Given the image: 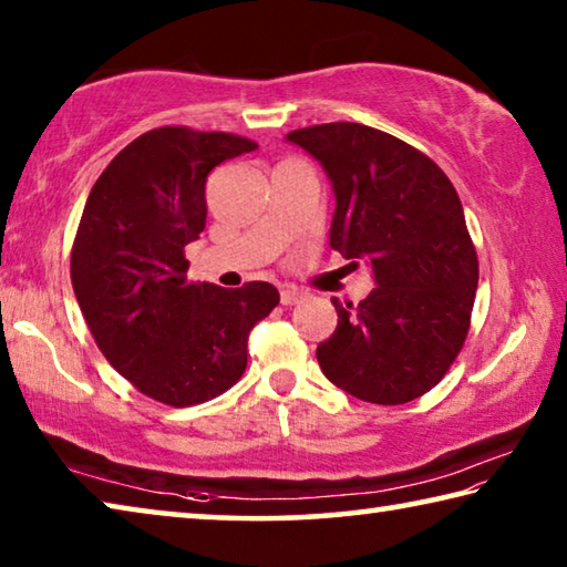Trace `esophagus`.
I'll return each instance as SVG.
<instances>
[{
	"instance_id": "1",
	"label": "esophagus",
	"mask_w": 567,
	"mask_h": 567,
	"mask_svg": "<svg viewBox=\"0 0 567 567\" xmlns=\"http://www.w3.org/2000/svg\"><path fill=\"white\" fill-rule=\"evenodd\" d=\"M280 300H282V305H285V307H292V305H297V302L302 300V292H300V290H295V287H282Z\"/></svg>"
}]
</instances>
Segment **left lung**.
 Listing matches in <instances>:
<instances>
[{
  "label": "left lung",
  "mask_w": 567,
  "mask_h": 567,
  "mask_svg": "<svg viewBox=\"0 0 567 567\" xmlns=\"http://www.w3.org/2000/svg\"><path fill=\"white\" fill-rule=\"evenodd\" d=\"M318 159L334 195L330 247L370 267V295L338 310L318 344L332 385L375 405L433 390L467 338L477 255L463 205L433 159L358 122H330L285 137Z\"/></svg>",
  "instance_id": "obj_1"
}]
</instances>
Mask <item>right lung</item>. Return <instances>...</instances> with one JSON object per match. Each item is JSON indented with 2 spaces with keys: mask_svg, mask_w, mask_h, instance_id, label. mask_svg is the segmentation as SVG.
Returning <instances> with one entry per match:
<instances>
[{
  "mask_svg": "<svg viewBox=\"0 0 567 567\" xmlns=\"http://www.w3.org/2000/svg\"><path fill=\"white\" fill-rule=\"evenodd\" d=\"M252 150L225 132H145L94 182L76 229L72 287L94 342L122 378L172 408L233 388L249 332L280 302L270 282L225 290L185 277V247L207 219V175Z\"/></svg>",
  "mask_w": 567,
  "mask_h": 567,
  "instance_id": "right-lung-1",
  "label": "right lung"
}]
</instances>
